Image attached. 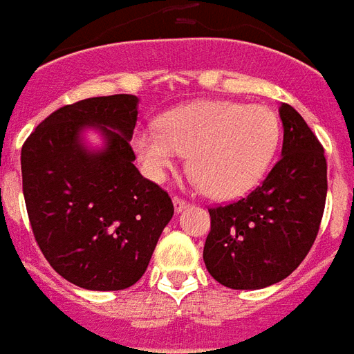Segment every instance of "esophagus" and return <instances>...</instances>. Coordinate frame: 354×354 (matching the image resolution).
Here are the masks:
<instances>
[{
    "label": "esophagus",
    "mask_w": 354,
    "mask_h": 354,
    "mask_svg": "<svg viewBox=\"0 0 354 354\" xmlns=\"http://www.w3.org/2000/svg\"><path fill=\"white\" fill-rule=\"evenodd\" d=\"M187 205H188L187 200H183V198H179V196H175V198H174V207H175V211H177V213H179V211H183V209L187 207Z\"/></svg>",
    "instance_id": "1"
}]
</instances>
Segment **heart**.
Returning <instances> with one entry per match:
<instances>
[{
    "label": "heart",
    "instance_id": "b5f03b06",
    "mask_svg": "<svg viewBox=\"0 0 354 354\" xmlns=\"http://www.w3.org/2000/svg\"><path fill=\"white\" fill-rule=\"evenodd\" d=\"M281 138L279 118L264 105L198 102L138 128L131 149L152 180H164L188 152V169L205 194L234 198L259 183Z\"/></svg>",
    "mask_w": 354,
    "mask_h": 354
}]
</instances>
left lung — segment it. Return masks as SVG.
Listing matches in <instances>:
<instances>
[{
    "mask_svg": "<svg viewBox=\"0 0 354 354\" xmlns=\"http://www.w3.org/2000/svg\"><path fill=\"white\" fill-rule=\"evenodd\" d=\"M283 151L264 183L237 202L209 209L203 247L221 285L257 290L279 283L308 257L326 202L324 149L300 113L281 103Z\"/></svg>",
    "mask_w": 354,
    "mask_h": 354,
    "instance_id": "left-lung-1",
    "label": "left lung"
}]
</instances>
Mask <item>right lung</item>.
<instances>
[{"label": "right lung", "mask_w": 354, "mask_h": 354, "mask_svg": "<svg viewBox=\"0 0 354 354\" xmlns=\"http://www.w3.org/2000/svg\"><path fill=\"white\" fill-rule=\"evenodd\" d=\"M138 97L102 95L64 105L22 145V190L33 236L54 272L88 290L136 285L174 216L164 188L133 166ZM97 127L102 151L82 143Z\"/></svg>", "instance_id": "add662e5"}]
</instances>
